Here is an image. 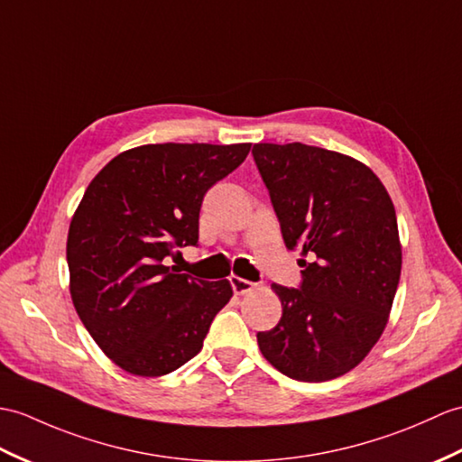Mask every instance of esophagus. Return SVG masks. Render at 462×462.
Returning a JSON list of instances; mask_svg holds the SVG:
<instances>
[{
	"instance_id": "34e87169",
	"label": "esophagus",
	"mask_w": 462,
	"mask_h": 462,
	"mask_svg": "<svg viewBox=\"0 0 462 462\" xmlns=\"http://www.w3.org/2000/svg\"><path fill=\"white\" fill-rule=\"evenodd\" d=\"M230 283H232V289H234V293H236V295H245V293H250L252 289L255 287L252 282H248V280H242V277H238V275H232V277H230Z\"/></svg>"
}]
</instances>
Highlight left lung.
I'll list each match as a JSON object with an SVG mask.
<instances>
[{
	"mask_svg": "<svg viewBox=\"0 0 462 462\" xmlns=\"http://www.w3.org/2000/svg\"><path fill=\"white\" fill-rule=\"evenodd\" d=\"M255 165L287 250H301V289L273 283L277 327L257 332L285 376L327 382L356 368L380 340L402 275L393 202L370 167L305 143H255ZM313 256V263H305Z\"/></svg>",
	"mask_w": 462,
	"mask_h": 462,
	"instance_id": "obj_1",
	"label": "left lung"
}]
</instances>
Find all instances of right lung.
Instances as JSON below:
<instances>
[{"label": "right lung", "mask_w": 462, "mask_h": 462, "mask_svg": "<svg viewBox=\"0 0 462 462\" xmlns=\"http://www.w3.org/2000/svg\"><path fill=\"white\" fill-rule=\"evenodd\" d=\"M252 143H149L116 155L74 210L67 260L72 305L96 345L127 374L157 378L202 348L230 301L228 280L171 270L199 242L205 192L248 157Z\"/></svg>", "instance_id": "1"}]
</instances>
